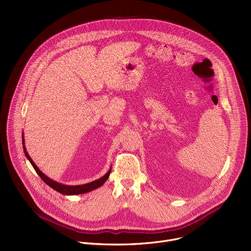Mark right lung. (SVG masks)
I'll return each instance as SVG.
<instances>
[{"mask_svg":"<svg viewBox=\"0 0 251 251\" xmlns=\"http://www.w3.org/2000/svg\"><path fill=\"white\" fill-rule=\"evenodd\" d=\"M23 145H24V152H25V157L28 159V161L30 162L31 166L33 167L34 171L37 172V174L42 177V180L47 184L49 185L50 188H52L53 190H55L56 192L62 194V195H66V196H73V195H80V194H85V193H88L90 191H93L95 189H98L99 187H101L105 182L107 178L109 177V175H110V172H111V168L110 170L107 172L103 176H101L100 178H98V180L96 181H93L91 183H88V184H84V185H78V186H67V185H63V184H60V183H57L53 180H51V178H50L48 176H46L38 167L37 165H35L33 163V161L31 160V158L29 157V155L27 154L26 152V149L25 147V139H24V134H23Z\"/></svg>","mask_w":251,"mask_h":251,"instance_id":"right-lung-1","label":"right lung"}]
</instances>
